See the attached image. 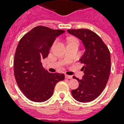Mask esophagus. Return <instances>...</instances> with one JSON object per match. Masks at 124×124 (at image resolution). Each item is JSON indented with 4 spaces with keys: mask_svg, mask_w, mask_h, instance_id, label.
<instances>
[{
    "mask_svg": "<svg viewBox=\"0 0 124 124\" xmlns=\"http://www.w3.org/2000/svg\"><path fill=\"white\" fill-rule=\"evenodd\" d=\"M65 77H66V78H68V79H72V76L68 75H66L65 76Z\"/></svg>",
    "mask_w": 124,
    "mask_h": 124,
    "instance_id": "obj_1",
    "label": "esophagus"
}]
</instances>
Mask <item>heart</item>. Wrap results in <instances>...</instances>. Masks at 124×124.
Returning a JSON list of instances; mask_svg holds the SVG:
<instances>
[{"label":"heart","mask_w":124,"mask_h":124,"mask_svg":"<svg viewBox=\"0 0 124 124\" xmlns=\"http://www.w3.org/2000/svg\"><path fill=\"white\" fill-rule=\"evenodd\" d=\"M68 42L70 43H78V40L75 39V38H69L68 39Z\"/></svg>","instance_id":"1"}]
</instances>
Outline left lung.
Segmentation results:
<instances>
[{
	"label": "left lung",
	"mask_w": 124,
	"mask_h": 124,
	"mask_svg": "<svg viewBox=\"0 0 124 124\" xmlns=\"http://www.w3.org/2000/svg\"><path fill=\"white\" fill-rule=\"evenodd\" d=\"M68 32L82 41L85 51L80 58L83 64L82 79L76 78L79 82L77 89L72 90L76 100L89 102L98 98L104 90L109 79L111 58L106 45L96 33L88 29H70Z\"/></svg>",
	"instance_id": "obj_1"
}]
</instances>
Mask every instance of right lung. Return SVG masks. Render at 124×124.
Listing matches in <instances>:
<instances>
[{
    "label": "right lung",
    "mask_w": 124,
    "mask_h": 124,
    "mask_svg": "<svg viewBox=\"0 0 124 124\" xmlns=\"http://www.w3.org/2000/svg\"><path fill=\"white\" fill-rule=\"evenodd\" d=\"M38 26L20 39L14 60L15 77L18 86L30 100L42 102L53 94L55 86L64 80V74L50 73L42 67V60L49 54L56 38L64 33Z\"/></svg>",
    "instance_id": "1"
}]
</instances>
